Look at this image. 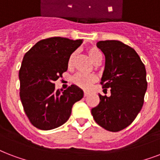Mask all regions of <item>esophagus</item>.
Masks as SVG:
<instances>
[{
	"mask_svg": "<svg viewBox=\"0 0 160 160\" xmlns=\"http://www.w3.org/2000/svg\"><path fill=\"white\" fill-rule=\"evenodd\" d=\"M87 96H88V92H84V97H87Z\"/></svg>",
	"mask_w": 160,
	"mask_h": 160,
	"instance_id": "1",
	"label": "esophagus"
}]
</instances>
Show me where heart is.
Returning <instances> with one entry per match:
<instances>
[{
  "label": "heart",
  "instance_id": "heart-1",
  "mask_svg": "<svg viewBox=\"0 0 160 160\" xmlns=\"http://www.w3.org/2000/svg\"><path fill=\"white\" fill-rule=\"evenodd\" d=\"M87 53H88L90 60L94 64L101 62V61H102V53L96 47H91V48H88L87 49ZM75 58H76V52H74L69 57L68 62V68L72 67ZM96 81H97V77L94 74L85 75V74L78 73L72 78V82H73L74 83L83 89L89 88L92 84L94 83Z\"/></svg>",
  "mask_w": 160,
  "mask_h": 160
}]
</instances>
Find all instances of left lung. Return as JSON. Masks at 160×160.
<instances>
[{
  "label": "left lung",
  "instance_id": "left-lung-1",
  "mask_svg": "<svg viewBox=\"0 0 160 160\" xmlns=\"http://www.w3.org/2000/svg\"><path fill=\"white\" fill-rule=\"evenodd\" d=\"M97 47L105 56L101 83L111 95L98 94L100 102L92 115L106 130L118 132L130 125L143 107L148 86L145 67L135 50L120 41H100Z\"/></svg>",
  "mask_w": 160,
  "mask_h": 160
}]
</instances>
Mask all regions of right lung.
<instances>
[{
	"instance_id": "right-lung-1",
	"label": "right lung",
	"mask_w": 160,
	"mask_h": 160,
	"mask_svg": "<svg viewBox=\"0 0 160 160\" xmlns=\"http://www.w3.org/2000/svg\"><path fill=\"white\" fill-rule=\"evenodd\" d=\"M82 43L81 39L55 37L39 41L25 54L19 72L20 98L30 122L39 129L51 130L65 123L74 103L83 97L76 85L62 92L54 84Z\"/></svg>"
}]
</instances>
